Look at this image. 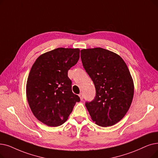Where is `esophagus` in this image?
<instances>
[{"label": "esophagus", "mask_w": 158, "mask_h": 158, "mask_svg": "<svg viewBox=\"0 0 158 158\" xmlns=\"http://www.w3.org/2000/svg\"><path fill=\"white\" fill-rule=\"evenodd\" d=\"M79 98H80V99H81V100H83V93H81L79 95Z\"/></svg>", "instance_id": "34e87169"}]
</instances>
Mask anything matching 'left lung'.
<instances>
[{"instance_id": "obj_1", "label": "left lung", "mask_w": 158, "mask_h": 158, "mask_svg": "<svg viewBox=\"0 0 158 158\" xmlns=\"http://www.w3.org/2000/svg\"><path fill=\"white\" fill-rule=\"evenodd\" d=\"M83 67L95 85L96 95L85 106L93 121L112 126L128 112L133 99V79L125 61L111 51L101 48L81 50Z\"/></svg>"}]
</instances>
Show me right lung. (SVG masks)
Returning <instances> with one entry per match:
<instances>
[{"instance_id": "obj_1", "label": "right lung", "mask_w": 158, "mask_h": 158, "mask_svg": "<svg viewBox=\"0 0 158 158\" xmlns=\"http://www.w3.org/2000/svg\"><path fill=\"white\" fill-rule=\"evenodd\" d=\"M79 48H58L36 59L26 83V97L31 110L40 122L58 127L68 119L77 95L72 91L68 71L77 63Z\"/></svg>"}]
</instances>
